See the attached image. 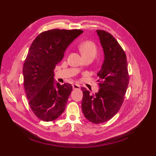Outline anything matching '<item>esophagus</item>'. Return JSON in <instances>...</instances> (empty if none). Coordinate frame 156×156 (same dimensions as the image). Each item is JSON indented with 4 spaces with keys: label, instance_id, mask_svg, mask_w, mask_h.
<instances>
[{
    "label": "esophagus",
    "instance_id": "esophagus-1",
    "mask_svg": "<svg viewBox=\"0 0 156 156\" xmlns=\"http://www.w3.org/2000/svg\"><path fill=\"white\" fill-rule=\"evenodd\" d=\"M72 87H73V89H80V85H78V84H73L72 85Z\"/></svg>",
    "mask_w": 156,
    "mask_h": 156
}]
</instances>
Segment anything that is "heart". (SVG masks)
<instances>
[{
	"instance_id": "obj_1",
	"label": "heart",
	"mask_w": 156,
	"mask_h": 156,
	"mask_svg": "<svg viewBox=\"0 0 156 156\" xmlns=\"http://www.w3.org/2000/svg\"><path fill=\"white\" fill-rule=\"evenodd\" d=\"M79 48L84 58L88 57V56L94 57L98 51L97 45L94 41L90 40L82 41L79 46Z\"/></svg>"
}]
</instances>
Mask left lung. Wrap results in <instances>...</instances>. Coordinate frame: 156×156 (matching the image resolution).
Returning a JSON list of instances; mask_svg holds the SVG:
<instances>
[{
  "mask_svg": "<svg viewBox=\"0 0 156 156\" xmlns=\"http://www.w3.org/2000/svg\"><path fill=\"white\" fill-rule=\"evenodd\" d=\"M103 48L105 59L97 74V93L82 87V108L89 121L98 124L114 117L121 107L128 87L129 76L125 53L116 39L104 30H97Z\"/></svg>",
  "mask_w": 156,
  "mask_h": 156,
  "instance_id": "left-lung-1",
  "label": "left lung"
}]
</instances>
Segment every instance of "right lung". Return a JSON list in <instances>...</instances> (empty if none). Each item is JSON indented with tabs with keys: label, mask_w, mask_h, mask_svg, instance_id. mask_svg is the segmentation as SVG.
Wrapping results in <instances>:
<instances>
[{
	"label": "right lung",
	"mask_w": 156,
	"mask_h": 156,
	"mask_svg": "<svg viewBox=\"0 0 156 156\" xmlns=\"http://www.w3.org/2000/svg\"><path fill=\"white\" fill-rule=\"evenodd\" d=\"M82 33L80 29L45 31L30 46L23 68L24 87L32 111L42 121H54L65 110L72 87L55 82L54 70L66 48Z\"/></svg>",
	"instance_id": "obj_1"
}]
</instances>
